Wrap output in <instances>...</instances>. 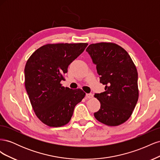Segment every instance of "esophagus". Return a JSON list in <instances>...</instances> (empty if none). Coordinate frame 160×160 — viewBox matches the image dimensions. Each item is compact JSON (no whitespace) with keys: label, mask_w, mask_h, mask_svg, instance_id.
Wrapping results in <instances>:
<instances>
[{"label":"esophagus","mask_w":160,"mask_h":160,"mask_svg":"<svg viewBox=\"0 0 160 160\" xmlns=\"http://www.w3.org/2000/svg\"><path fill=\"white\" fill-rule=\"evenodd\" d=\"M93 94H91V93H87L86 94V98H88V99L93 98Z\"/></svg>","instance_id":"1"}]
</instances>
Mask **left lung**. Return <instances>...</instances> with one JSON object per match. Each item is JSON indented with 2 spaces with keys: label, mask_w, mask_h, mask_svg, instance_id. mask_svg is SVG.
<instances>
[{
  "label": "left lung",
  "mask_w": 160,
  "mask_h": 160,
  "mask_svg": "<svg viewBox=\"0 0 160 160\" xmlns=\"http://www.w3.org/2000/svg\"><path fill=\"white\" fill-rule=\"evenodd\" d=\"M96 65L105 91L95 93L101 103L96 119L109 126H118L131 117L139 98L138 71L123 48L113 42L91 44L86 49Z\"/></svg>",
  "instance_id": "1"
}]
</instances>
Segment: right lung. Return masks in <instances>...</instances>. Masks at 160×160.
Here are the masks:
<instances>
[{
	"label": "right lung",
	"mask_w": 160,
	"mask_h": 160,
	"mask_svg": "<svg viewBox=\"0 0 160 160\" xmlns=\"http://www.w3.org/2000/svg\"><path fill=\"white\" fill-rule=\"evenodd\" d=\"M88 43L47 44L28 58L25 67V85L32 108L41 122L49 127L69 122L75 105L85 95L81 89L61 83L69 65L84 51Z\"/></svg>",
	"instance_id": "right-lung-1"
}]
</instances>
